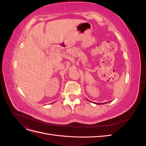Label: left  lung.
I'll use <instances>...</instances> for the list:
<instances>
[{"instance_id": "left-lung-1", "label": "left lung", "mask_w": 146, "mask_h": 146, "mask_svg": "<svg viewBox=\"0 0 146 146\" xmlns=\"http://www.w3.org/2000/svg\"><path fill=\"white\" fill-rule=\"evenodd\" d=\"M93 103V102H92ZM107 103H108V102H107ZM107 103H104V104H98V103H94V104H107Z\"/></svg>"}]
</instances>
